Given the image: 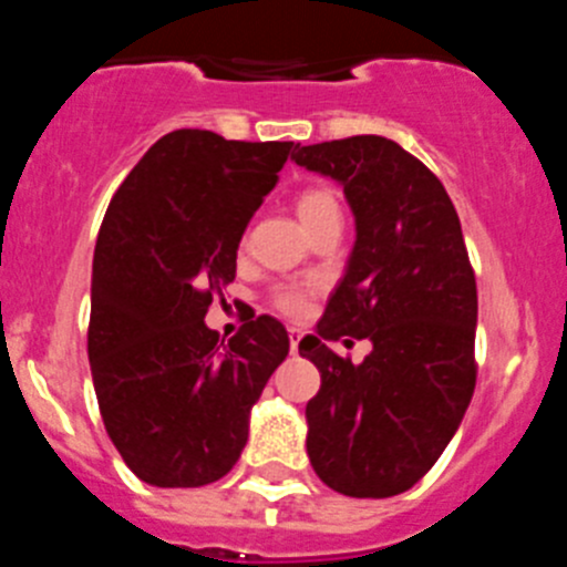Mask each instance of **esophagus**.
<instances>
[{
    "label": "esophagus",
    "mask_w": 567,
    "mask_h": 567,
    "mask_svg": "<svg viewBox=\"0 0 567 567\" xmlns=\"http://www.w3.org/2000/svg\"><path fill=\"white\" fill-rule=\"evenodd\" d=\"M298 343H300V332L298 329H289V349H292V354H298Z\"/></svg>",
    "instance_id": "1"
}]
</instances>
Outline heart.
<instances>
[{"instance_id":"1","label":"heart","mask_w":567,"mask_h":567,"mask_svg":"<svg viewBox=\"0 0 567 567\" xmlns=\"http://www.w3.org/2000/svg\"><path fill=\"white\" fill-rule=\"evenodd\" d=\"M334 209H338V202H334V195L329 193V189H307V193H300L298 198V215L303 224L318 218V215L334 213ZM275 307H278V312L289 315V318H300V315L307 312V289H278V292H275Z\"/></svg>"}]
</instances>
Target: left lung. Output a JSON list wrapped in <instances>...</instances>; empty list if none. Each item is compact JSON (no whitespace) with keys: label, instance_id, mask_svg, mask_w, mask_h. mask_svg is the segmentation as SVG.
<instances>
[{"label":"left lung","instance_id":"obj_1","mask_svg":"<svg viewBox=\"0 0 567 567\" xmlns=\"http://www.w3.org/2000/svg\"><path fill=\"white\" fill-rule=\"evenodd\" d=\"M292 162L343 187L354 247L300 354L320 372L307 454L346 497H394L437 463L477 383V280L437 175L383 135L295 147ZM369 337L352 364L329 339ZM349 343V340H343Z\"/></svg>","mask_w":567,"mask_h":567}]
</instances>
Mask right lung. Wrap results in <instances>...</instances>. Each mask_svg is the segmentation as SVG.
<instances>
[{
	"label": "right lung",
	"mask_w": 567,
	"mask_h": 567,
	"mask_svg": "<svg viewBox=\"0 0 567 567\" xmlns=\"http://www.w3.org/2000/svg\"><path fill=\"white\" fill-rule=\"evenodd\" d=\"M292 142L175 130L124 178L99 229L87 358L104 429L135 477L198 488L238 463L249 412L289 354L284 323L229 343L204 323L235 280L240 235Z\"/></svg>",
	"instance_id": "1"
}]
</instances>
